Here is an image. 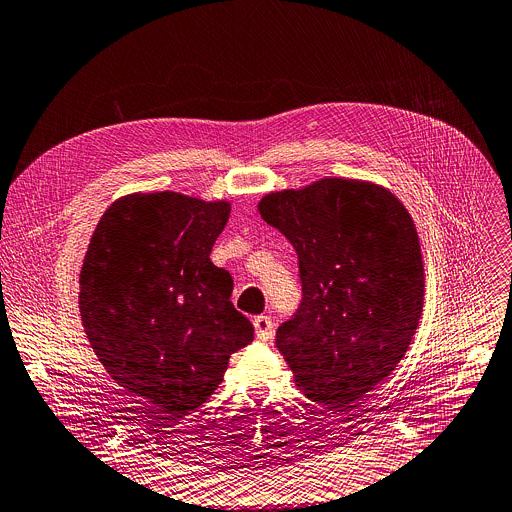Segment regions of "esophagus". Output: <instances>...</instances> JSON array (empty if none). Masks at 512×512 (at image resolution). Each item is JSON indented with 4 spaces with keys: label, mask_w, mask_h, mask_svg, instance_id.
<instances>
[{
    "label": "esophagus",
    "mask_w": 512,
    "mask_h": 512,
    "mask_svg": "<svg viewBox=\"0 0 512 512\" xmlns=\"http://www.w3.org/2000/svg\"><path fill=\"white\" fill-rule=\"evenodd\" d=\"M253 327H255V335H257V339H261V341H269L271 339V335H273V322H271V318L269 316H255L253 318Z\"/></svg>",
    "instance_id": "obj_1"
}]
</instances>
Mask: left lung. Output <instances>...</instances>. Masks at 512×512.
<instances>
[{
	"label": "left lung",
	"mask_w": 512,
	"mask_h": 512,
	"mask_svg": "<svg viewBox=\"0 0 512 512\" xmlns=\"http://www.w3.org/2000/svg\"><path fill=\"white\" fill-rule=\"evenodd\" d=\"M259 214L296 249L302 282L275 345L308 398L345 414L392 374L421 320L412 218L380 185L341 177L267 194Z\"/></svg>",
	"instance_id": "8db88e82"
}]
</instances>
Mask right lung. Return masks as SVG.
Instances as JSON below:
<instances>
[{"instance_id":"obj_1","label":"right lung","mask_w":512,"mask_h":512,"mask_svg":"<svg viewBox=\"0 0 512 512\" xmlns=\"http://www.w3.org/2000/svg\"><path fill=\"white\" fill-rule=\"evenodd\" d=\"M228 202L132 194L100 218L79 275L85 335L112 380L169 423L218 388L253 324L230 302L232 277L210 261Z\"/></svg>"}]
</instances>
